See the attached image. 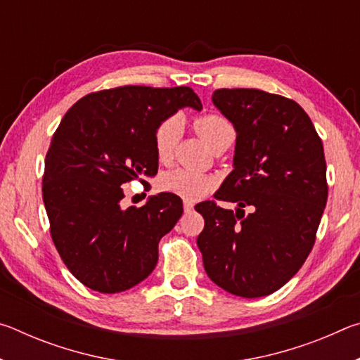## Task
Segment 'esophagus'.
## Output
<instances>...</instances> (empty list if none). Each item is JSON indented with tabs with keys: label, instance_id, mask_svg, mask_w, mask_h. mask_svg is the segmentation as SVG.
Here are the masks:
<instances>
[{
	"label": "esophagus",
	"instance_id": "1",
	"mask_svg": "<svg viewBox=\"0 0 360 360\" xmlns=\"http://www.w3.org/2000/svg\"><path fill=\"white\" fill-rule=\"evenodd\" d=\"M193 210V203L192 202H184V211L191 212Z\"/></svg>",
	"mask_w": 360,
	"mask_h": 360
}]
</instances>
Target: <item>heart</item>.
Masks as SVG:
<instances>
[{"instance_id":"b5f03b06","label":"heart","mask_w":360,"mask_h":360,"mask_svg":"<svg viewBox=\"0 0 360 360\" xmlns=\"http://www.w3.org/2000/svg\"><path fill=\"white\" fill-rule=\"evenodd\" d=\"M195 130L205 139V143L212 149L214 146L224 141L235 139V129L230 122L219 114H205L195 119ZM182 135V120L178 115L168 117L160 122L155 130L154 146L155 154L160 162L172 160L174 155L176 146H178ZM214 181L203 173L193 172V169L176 168L167 172L160 178V187L165 192H172L174 195L186 200H198L208 193Z\"/></svg>"}]
</instances>
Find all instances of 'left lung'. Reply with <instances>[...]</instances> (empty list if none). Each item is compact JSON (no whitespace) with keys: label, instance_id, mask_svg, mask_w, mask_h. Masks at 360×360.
Returning a JSON list of instances; mask_svg holds the SVG:
<instances>
[{"label":"left lung","instance_id":"8db88e82","mask_svg":"<svg viewBox=\"0 0 360 360\" xmlns=\"http://www.w3.org/2000/svg\"><path fill=\"white\" fill-rule=\"evenodd\" d=\"M212 103L236 131L233 172L214 198L238 208L195 206L205 219L197 238L205 271L233 295H270L313 249L328 193L324 148L294 100L257 89H219Z\"/></svg>","mask_w":360,"mask_h":360}]
</instances>
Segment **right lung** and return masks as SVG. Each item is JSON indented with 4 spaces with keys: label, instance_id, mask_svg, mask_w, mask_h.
<instances>
[{
    "label": "right lung",
    "instance_id": "obj_1",
    "mask_svg": "<svg viewBox=\"0 0 360 360\" xmlns=\"http://www.w3.org/2000/svg\"><path fill=\"white\" fill-rule=\"evenodd\" d=\"M181 108L202 109L191 87L124 85L82 96L53 133L42 200L60 257L89 289L115 294L144 281L158 241L182 216L168 192L141 208L120 206V186L157 174L155 130Z\"/></svg>",
    "mask_w": 360,
    "mask_h": 360
}]
</instances>
